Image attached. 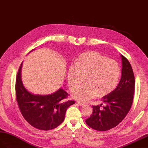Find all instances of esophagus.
I'll use <instances>...</instances> for the list:
<instances>
[{"label":"esophagus","instance_id":"esophagus-1","mask_svg":"<svg viewBox=\"0 0 148 148\" xmlns=\"http://www.w3.org/2000/svg\"><path fill=\"white\" fill-rule=\"evenodd\" d=\"M77 104L79 106H84V105H85V104H84L83 103H81V102H78Z\"/></svg>","mask_w":148,"mask_h":148}]
</instances>
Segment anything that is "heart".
I'll return each instance as SVG.
<instances>
[{
  "mask_svg": "<svg viewBox=\"0 0 148 148\" xmlns=\"http://www.w3.org/2000/svg\"><path fill=\"white\" fill-rule=\"evenodd\" d=\"M120 69L117 62L96 51L80 55L74 65L68 70L67 80L71 91H75L84 81L87 84L73 93V98L86 102L98 95L104 97L111 92L118 82Z\"/></svg>",
  "mask_w": 148,
  "mask_h": 148,
  "instance_id": "heart-1",
  "label": "heart"
}]
</instances>
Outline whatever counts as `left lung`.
Wrapping results in <instances>:
<instances>
[{
    "label": "left lung",
    "instance_id": "8db88e82",
    "mask_svg": "<svg viewBox=\"0 0 148 148\" xmlns=\"http://www.w3.org/2000/svg\"><path fill=\"white\" fill-rule=\"evenodd\" d=\"M121 77L116 88L102 98L105 106H93V113L86 120L91 128L105 131L118 125L125 118L133 101L135 80L132 67L129 61L121 55Z\"/></svg>",
    "mask_w": 148,
    "mask_h": 148
}]
</instances>
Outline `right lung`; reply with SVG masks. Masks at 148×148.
Masks as SVG:
<instances>
[{"label": "right lung", "mask_w": 148, "mask_h": 148, "mask_svg": "<svg viewBox=\"0 0 148 148\" xmlns=\"http://www.w3.org/2000/svg\"><path fill=\"white\" fill-rule=\"evenodd\" d=\"M22 63L15 83L16 99L20 111L25 120L36 128L45 131L54 129L64 121L67 108L75 104V101H65L69 94L61 88L49 95L30 93L22 81Z\"/></svg>", "instance_id": "1"}]
</instances>
